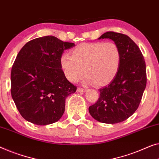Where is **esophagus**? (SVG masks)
<instances>
[{
    "label": "esophagus",
    "instance_id": "obj_1",
    "mask_svg": "<svg viewBox=\"0 0 159 159\" xmlns=\"http://www.w3.org/2000/svg\"><path fill=\"white\" fill-rule=\"evenodd\" d=\"M86 90H87L86 89L82 88V87H78L77 89V92H78V93H84V92H85Z\"/></svg>",
    "mask_w": 159,
    "mask_h": 159
}]
</instances>
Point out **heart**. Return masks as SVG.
Returning a JSON list of instances; mask_svg holds the SVG:
<instances>
[{"instance_id": "obj_1", "label": "heart", "mask_w": 159, "mask_h": 159, "mask_svg": "<svg viewBox=\"0 0 159 159\" xmlns=\"http://www.w3.org/2000/svg\"><path fill=\"white\" fill-rule=\"evenodd\" d=\"M120 59V51L116 43L96 41L77 46L72 49V56L61 55L60 63L70 82L77 81L84 72L87 83L105 85L116 76Z\"/></svg>"}]
</instances>
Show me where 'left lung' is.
Returning <instances> with one entry per match:
<instances>
[{
	"instance_id": "8db88e82",
	"label": "left lung",
	"mask_w": 159,
	"mask_h": 159,
	"mask_svg": "<svg viewBox=\"0 0 159 159\" xmlns=\"http://www.w3.org/2000/svg\"><path fill=\"white\" fill-rule=\"evenodd\" d=\"M110 39L118 45L120 64L112 82L99 89L100 98L89 107V112L101 123H120L139 106L146 86V62L139 47L125 34L107 31L98 39Z\"/></svg>"
}]
</instances>
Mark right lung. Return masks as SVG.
I'll return each instance as SVG.
<instances>
[{
	"label": "right lung",
	"mask_w": 159,
	"mask_h": 159,
	"mask_svg": "<svg viewBox=\"0 0 159 159\" xmlns=\"http://www.w3.org/2000/svg\"><path fill=\"white\" fill-rule=\"evenodd\" d=\"M75 46L54 36L34 39L20 50L11 69V93L20 116L39 125L61 118L66 97L77 87L66 79L60 59Z\"/></svg>",
	"instance_id": "right-lung-1"
}]
</instances>
